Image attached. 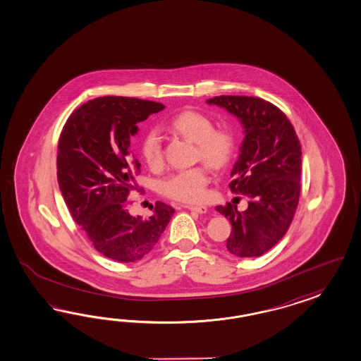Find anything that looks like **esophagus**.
<instances>
[{
    "label": "esophagus",
    "instance_id": "obj_1",
    "mask_svg": "<svg viewBox=\"0 0 361 361\" xmlns=\"http://www.w3.org/2000/svg\"><path fill=\"white\" fill-rule=\"evenodd\" d=\"M185 209H189V210H192V212H195V213H198V214H205L206 212H207V207L206 206L201 205H184Z\"/></svg>",
    "mask_w": 361,
    "mask_h": 361
}]
</instances>
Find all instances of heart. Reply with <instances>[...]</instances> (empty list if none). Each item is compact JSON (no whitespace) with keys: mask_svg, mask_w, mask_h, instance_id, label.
<instances>
[{"mask_svg":"<svg viewBox=\"0 0 361 361\" xmlns=\"http://www.w3.org/2000/svg\"><path fill=\"white\" fill-rule=\"evenodd\" d=\"M171 128L178 135L195 142V160L222 169L234 157L236 139L230 128H214L212 118L197 110H185L171 121ZM140 154L152 171L164 164L163 140L157 128H149L140 140ZM210 183L209 168L205 164L176 171L159 183V192L171 200L197 204L205 201Z\"/></svg>","mask_w":361,"mask_h":361,"instance_id":"1","label":"heart"}]
</instances>
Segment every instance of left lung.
Segmentation results:
<instances>
[{
  "label": "left lung",
  "instance_id": "8db88e82",
  "mask_svg": "<svg viewBox=\"0 0 361 361\" xmlns=\"http://www.w3.org/2000/svg\"><path fill=\"white\" fill-rule=\"evenodd\" d=\"M207 104L233 113L245 133L228 188L250 198L248 209L238 212L230 202L215 207L233 226L226 248L238 257L262 256L286 234L298 206L300 140L285 113L263 98L218 96Z\"/></svg>",
  "mask_w": 361,
  "mask_h": 361
}]
</instances>
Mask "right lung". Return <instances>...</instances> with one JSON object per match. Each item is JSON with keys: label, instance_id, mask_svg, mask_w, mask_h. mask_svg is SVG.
<instances>
[{"label": "right lung", "instance_id": "right-lung-1", "mask_svg": "<svg viewBox=\"0 0 361 361\" xmlns=\"http://www.w3.org/2000/svg\"><path fill=\"white\" fill-rule=\"evenodd\" d=\"M164 107L139 98H94L69 116L59 137L58 183L69 213L98 252L118 263L149 254L175 213L159 201L145 219L127 210L140 173L130 137Z\"/></svg>", "mask_w": 361, "mask_h": 361}]
</instances>
